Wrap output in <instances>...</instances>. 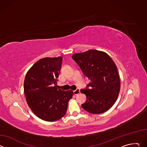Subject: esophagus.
Returning a JSON list of instances; mask_svg holds the SVG:
<instances>
[{
  "mask_svg": "<svg viewBox=\"0 0 147 147\" xmlns=\"http://www.w3.org/2000/svg\"><path fill=\"white\" fill-rule=\"evenodd\" d=\"M80 90L79 88H77L75 91H74L73 92H74V94L75 95H77V94H78L80 93Z\"/></svg>",
  "mask_w": 147,
  "mask_h": 147,
  "instance_id": "34e87169",
  "label": "esophagus"
}]
</instances>
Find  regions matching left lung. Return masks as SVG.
Instances as JSON below:
<instances>
[{
    "label": "left lung",
    "instance_id": "8db88e82",
    "mask_svg": "<svg viewBox=\"0 0 147 147\" xmlns=\"http://www.w3.org/2000/svg\"><path fill=\"white\" fill-rule=\"evenodd\" d=\"M72 59L84 75L91 80L86 88L81 90L87 96L82 108L93 114L109 110L116 102L120 89L119 73L112 58L103 52L92 49L74 54Z\"/></svg>",
    "mask_w": 147,
    "mask_h": 147
}]
</instances>
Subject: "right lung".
Segmentation results:
<instances>
[{"mask_svg": "<svg viewBox=\"0 0 147 147\" xmlns=\"http://www.w3.org/2000/svg\"><path fill=\"white\" fill-rule=\"evenodd\" d=\"M62 57H45L37 61L27 72L24 91L29 107L40 119L53 121L63 117L73 91L56 87Z\"/></svg>", "mask_w": 147, "mask_h": 147, "instance_id": "1", "label": "right lung"}]
</instances>
